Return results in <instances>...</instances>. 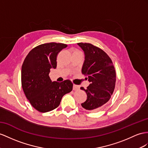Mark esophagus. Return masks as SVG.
Here are the masks:
<instances>
[{"mask_svg":"<svg viewBox=\"0 0 148 148\" xmlns=\"http://www.w3.org/2000/svg\"><path fill=\"white\" fill-rule=\"evenodd\" d=\"M79 89V86H77V85H75V84H74L73 85V90H77Z\"/></svg>","mask_w":148,"mask_h":148,"instance_id":"obj_1","label":"esophagus"}]
</instances>
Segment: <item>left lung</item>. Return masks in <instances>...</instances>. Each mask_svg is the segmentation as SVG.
Listing matches in <instances>:
<instances>
[{
    "label": "left lung",
    "mask_w": 148,
    "mask_h": 148,
    "mask_svg": "<svg viewBox=\"0 0 148 148\" xmlns=\"http://www.w3.org/2000/svg\"><path fill=\"white\" fill-rule=\"evenodd\" d=\"M84 53L82 74L88 75L89 86L82 107L91 112L100 110L110 99L115 88L116 71L110 58L100 48L89 43H77Z\"/></svg>",
    "instance_id": "left-lung-1"
}]
</instances>
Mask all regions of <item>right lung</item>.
Returning <instances> with one entry per match:
<instances>
[{
	"instance_id": "add662e5",
	"label": "right lung",
	"mask_w": 148,
	"mask_h": 148,
	"mask_svg": "<svg viewBox=\"0 0 148 148\" xmlns=\"http://www.w3.org/2000/svg\"><path fill=\"white\" fill-rule=\"evenodd\" d=\"M66 44L51 42L41 44L29 52L21 70L22 89L27 99L36 110L51 111L59 106L62 97L73 90L69 80L52 82L51 69L57 67V55Z\"/></svg>"
}]
</instances>
